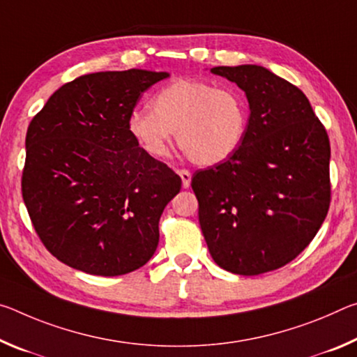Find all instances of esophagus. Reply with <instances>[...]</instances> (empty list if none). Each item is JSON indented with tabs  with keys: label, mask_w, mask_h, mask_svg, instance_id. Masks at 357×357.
Returning <instances> with one entry per match:
<instances>
[{
	"label": "esophagus",
	"mask_w": 357,
	"mask_h": 357,
	"mask_svg": "<svg viewBox=\"0 0 357 357\" xmlns=\"http://www.w3.org/2000/svg\"><path fill=\"white\" fill-rule=\"evenodd\" d=\"M178 175L180 178H182V185L185 186V188H188V186L191 185V172L188 171V169H178Z\"/></svg>",
	"instance_id": "obj_1"
}]
</instances>
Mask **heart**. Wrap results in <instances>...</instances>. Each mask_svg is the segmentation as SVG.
Instances as JSON below:
<instances>
[{"instance_id":"b5f03b06","label":"heart","mask_w":357,"mask_h":357,"mask_svg":"<svg viewBox=\"0 0 357 357\" xmlns=\"http://www.w3.org/2000/svg\"><path fill=\"white\" fill-rule=\"evenodd\" d=\"M151 109H132L128 130L150 156L167 155L174 132L197 165L226 161L248 128V102L241 90L196 79H178L151 98Z\"/></svg>"}]
</instances>
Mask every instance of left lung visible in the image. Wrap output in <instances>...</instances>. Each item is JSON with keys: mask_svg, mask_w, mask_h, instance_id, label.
<instances>
[{"mask_svg": "<svg viewBox=\"0 0 357 357\" xmlns=\"http://www.w3.org/2000/svg\"><path fill=\"white\" fill-rule=\"evenodd\" d=\"M210 73L247 95L250 119L238 150L192 175L199 225L213 261L259 275L293 261L317 236L331 204V144L307 96L256 64Z\"/></svg>", "mask_w": 357, "mask_h": 357, "instance_id": "left-lung-1", "label": "left lung"}]
</instances>
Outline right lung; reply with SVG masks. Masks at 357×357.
<instances>
[{
    "label": "right lung",
    "mask_w": 357,
    "mask_h": 357,
    "mask_svg": "<svg viewBox=\"0 0 357 357\" xmlns=\"http://www.w3.org/2000/svg\"><path fill=\"white\" fill-rule=\"evenodd\" d=\"M166 77L144 69L80 75L28 126L22 196L40 242L66 266L115 277L156 251L161 213L182 178L139 147L128 116Z\"/></svg>",
    "instance_id": "obj_1"
}]
</instances>
